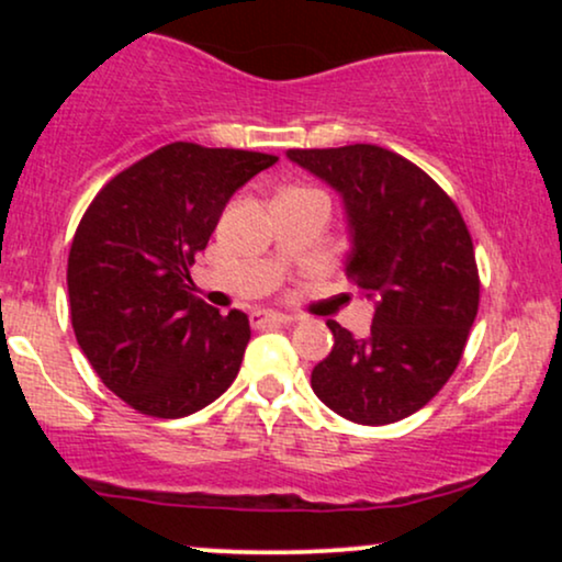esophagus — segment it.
<instances>
[{
    "label": "esophagus",
    "instance_id": "34e87169",
    "mask_svg": "<svg viewBox=\"0 0 562 562\" xmlns=\"http://www.w3.org/2000/svg\"><path fill=\"white\" fill-rule=\"evenodd\" d=\"M250 325H254V327L290 325V317H288V314H277V312H254V314H250Z\"/></svg>",
    "mask_w": 562,
    "mask_h": 562
}]
</instances>
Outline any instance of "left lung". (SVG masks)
Instances as JSON below:
<instances>
[{
  "instance_id": "left-lung-1",
  "label": "left lung",
  "mask_w": 562,
  "mask_h": 562,
  "mask_svg": "<svg viewBox=\"0 0 562 562\" xmlns=\"http://www.w3.org/2000/svg\"><path fill=\"white\" fill-rule=\"evenodd\" d=\"M344 198L346 277L375 303L367 338L327 319L335 344L312 389L346 420L389 425L423 409L465 351L481 280L465 218L423 169L378 145L288 150Z\"/></svg>"
}]
</instances>
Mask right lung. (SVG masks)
Instances as JSON below:
<instances>
[{
  "mask_svg": "<svg viewBox=\"0 0 562 562\" xmlns=\"http://www.w3.org/2000/svg\"><path fill=\"white\" fill-rule=\"evenodd\" d=\"M277 156L171 142L102 187L68 256L70 322L83 357L132 409L177 420L240 372L248 317L192 290L190 267L224 205Z\"/></svg>",
  "mask_w": 562,
  "mask_h": 562,
  "instance_id": "add662e5",
  "label": "right lung"
}]
</instances>
